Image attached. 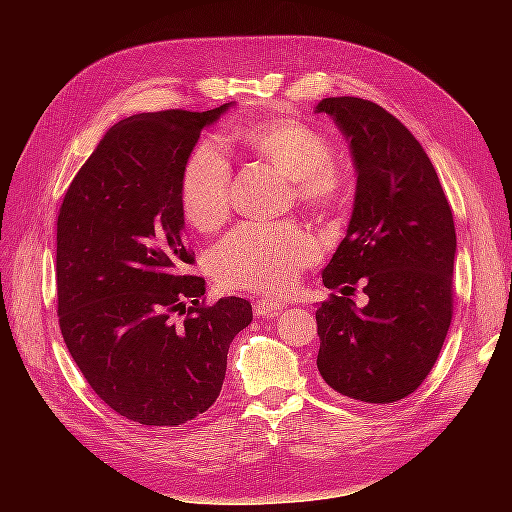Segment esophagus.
Returning a JSON list of instances; mask_svg holds the SVG:
<instances>
[{
	"label": "esophagus",
	"mask_w": 512,
	"mask_h": 512,
	"mask_svg": "<svg viewBox=\"0 0 512 512\" xmlns=\"http://www.w3.org/2000/svg\"><path fill=\"white\" fill-rule=\"evenodd\" d=\"M284 309V303L277 299H260L254 303V314L256 316H275Z\"/></svg>",
	"instance_id": "esophagus-1"
}]
</instances>
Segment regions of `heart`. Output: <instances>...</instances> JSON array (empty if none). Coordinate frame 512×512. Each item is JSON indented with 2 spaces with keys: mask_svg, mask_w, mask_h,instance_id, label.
I'll use <instances>...</instances> for the list:
<instances>
[{
  "mask_svg": "<svg viewBox=\"0 0 512 512\" xmlns=\"http://www.w3.org/2000/svg\"><path fill=\"white\" fill-rule=\"evenodd\" d=\"M256 158L292 181L294 196L309 211H331L346 196L348 181L331 162V143L297 119H269L235 130ZM181 211L194 228L215 230L230 213L232 170L226 153L213 143L198 145L181 170ZM318 258V243L299 224H256L232 228L209 252V269L228 288L282 294Z\"/></svg>",
  "mask_w": 512,
  "mask_h": 512,
  "instance_id": "obj_1",
  "label": "heart"
}]
</instances>
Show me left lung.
Instances as JSON below:
<instances>
[{
  "instance_id": "obj_1",
  "label": "left lung",
  "mask_w": 512,
  "mask_h": 512,
  "mask_svg": "<svg viewBox=\"0 0 512 512\" xmlns=\"http://www.w3.org/2000/svg\"><path fill=\"white\" fill-rule=\"evenodd\" d=\"M356 170L344 241L322 271L327 288L361 281L365 308L331 294L316 309L318 371L365 404L414 393L438 361L453 318L455 222L436 168L410 130L363 98H324ZM353 290V289H352Z\"/></svg>"
}]
</instances>
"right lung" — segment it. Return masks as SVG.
Here are the masks:
<instances>
[{
	"label": "right lung",
	"mask_w": 512,
	"mask_h": 512,
	"mask_svg": "<svg viewBox=\"0 0 512 512\" xmlns=\"http://www.w3.org/2000/svg\"><path fill=\"white\" fill-rule=\"evenodd\" d=\"M230 104L121 119L59 209L61 335L91 389L134 423L177 427L207 412L230 342L252 322L250 301L200 303L205 280L185 273L194 254L183 243L181 170Z\"/></svg>",
	"instance_id": "1"
}]
</instances>
